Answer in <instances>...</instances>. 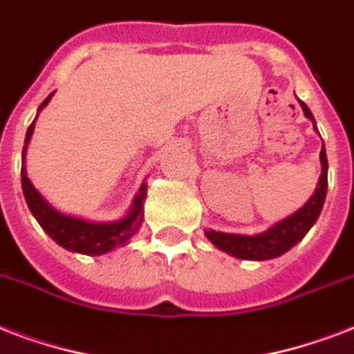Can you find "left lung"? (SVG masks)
Masks as SVG:
<instances>
[{
  "mask_svg": "<svg viewBox=\"0 0 354 354\" xmlns=\"http://www.w3.org/2000/svg\"><path fill=\"white\" fill-rule=\"evenodd\" d=\"M299 104H301L305 115L316 124L307 104L303 101H299ZM319 160H322V176H319L316 193L294 215L281 221L279 224H275L274 227H270L268 232L261 233V235H232V233H221L211 230L205 233L207 239L216 248L232 253L233 257L250 259V261H266V259L279 257L288 252L292 246H296L297 242L307 235L314 222L318 221L322 207H324L325 194H327V154H325L324 145H322Z\"/></svg>",
  "mask_w": 354,
  "mask_h": 354,
  "instance_id": "obj_1",
  "label": "left lung"
}]
</instances>
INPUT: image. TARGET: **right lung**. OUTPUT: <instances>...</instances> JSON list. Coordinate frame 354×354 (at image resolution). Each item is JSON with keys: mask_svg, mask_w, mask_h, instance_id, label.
<instances>
[{"mask_svg": "<svg viewBox=\"0 0 354 354\" xmlns=\"http://www.w3.org/2000/svg\"><path fill=\"white\" fill-rule=\"evenodd\" d=\"M51 97L53 93L41 102L38 110L46 106ZM32 130H35V121L30 122L27 136H25L24 160ZM21 187H24L25 202H27L30 213L35 215L41 230L57 244H60L69 252L84 253V255H101V253L110 252L113 248L124 244L128 239H132L133 233L138 232L141 222H143V202L147 198V185L139 189V194L133 200L132 211L128 213V216H124L122 221L106 222V224L86 222L82 218L62 215L57 209H53L51 205L41 198L40 193L32 187V183L29 182V178L25 174L24 165H21Z\"/></svg>", "mask_w": 354, "mask_h": 354, "instance_id": "right-lung-1", "label": "right lung"}]
</instances>
